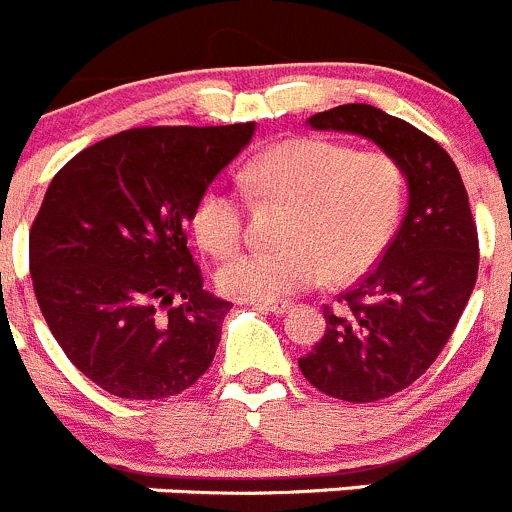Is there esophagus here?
Instances as JSON below:
<instances>
[{"instance_id":"obj_1","label":"esophagus","mask_w":512,"mask_h":512,"mask_svg":"<svg viewBox=\"0 0 512 512\" xmlns=\"http://www.w3.org/2000/svg\"><path fill=\"white\" fill-rule=\"evenodd\" d=\"M257 310H265V313H272V315H283V313H290L293 310V305L290 303H255Z\"/></svg>"}]
</instances>
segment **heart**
<instances>
[{"mask_svg":"<svg viewBox=\"0 0 512 512\" xmlns=\"http://www.w3.org/2000/svg\"><path fill=\"white\" fill-rule=\"evenodd\" d=\"M247 194L285 204L275 250H252L224 262L217 285L224 295L275 303L321 283L364 275L399 222L404 179L391 156L351 151L326 138H290L247 161L240 171ZM191 232L212 255L234 252L245 232L237 191L209 184L191 209Z\"/></svg>","mask_w":512,"mask_h":512,"instance_id":"heart-1","label":"heart"}]
</instances>
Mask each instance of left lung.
<instances>
[{
    "mask_svg": "<svg viewBox=\"0 0 512 512\" xmlns=\"http://www.w3.org/2000/svg\"><path fill=\"white\" fill-rule=\"evenodd\" d=\"M315 131L376 143L407 179V214L379 265L326 305V333L298 361L333 399L366 404L407 389L450 341L477 280V227L450 154L412 123L348 103L308 118Z\"/></svg>",
    "mask_w": 512,
    "mask_h": 512,
    "instance_id": "8db88e82",
    "label": "left lung"
}]
</instances>
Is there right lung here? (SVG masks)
<instances>
[{
  "label": "right lung",
  "instance_id": "add662e5",
  "mask_svg": "<svg viewBox=\"0 0 512 512\" xmlns=\"http://www.w3.org/2000/svg\"><path fill=\"white\" fill-rule=\"evenodd\" d=\"M252 133L255 123L131 128L47 186L30 229L37 303L65 356L108 394L169 399L212 364L232 303L202 288L186 227Z\"/></svg>",
  "mask_w": 512,
  "mask_h": 512
}]
</instances>
